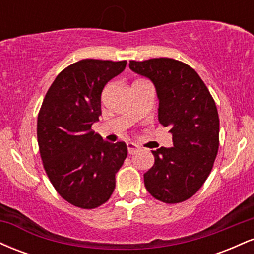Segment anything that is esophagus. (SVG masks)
I'll list each match as a JSON object with an SVG mask.
<instances>
[{
  "label": "esophagus",
  "mask_w": 254,
  "mask_h": 254,
  "mask_svg": "<svg viewBox=\"0 0 254 254\" xmlns=\"http://www.w3.org/2000/svg\"><path fill=\"white\" fill-rule=\"evenodd\" d=\"M127 151H129V154H135L136 151L139 150L138 145L132 143V142H129V143H127Z\"/></svg>",
  "instance_id": "esophagus-1"
}]
</instances>
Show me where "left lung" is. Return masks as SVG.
I'll return each mask as SVG.
<instances>
[{
    "label": "left lung",
    "instance_id": "8db88e82",
    "mask_svg": "<svg viewBox=\"0 0 254 254\" xmlns=\"http://www.w3.org/2000/svg\"><path fill=\"white\" fill-rule=\"evenodd\" d=\"M130 69L155 87L157 117L172 133L173 147L151 150L155 162L144 186L156 199L174 204L202 188L217 155L220 119L214 99L191 66L172 58L130 61Z\"/></svg>",
    "mask_w": 254,
    "mask_h": 254
}]
</instances>
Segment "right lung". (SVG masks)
Returning <instances> with one entry per match:
<instances>
[{"label":"right lung","mask_w":254,"mask_h":254,"mask_svg":"<svg viewBox=\"0 0 254 254\" xmlns=\"http://www.w3.org/2000/svg\"><path fill=\"white\" fill-rule=\"evenodd\" d=\"M127 61L82 60L57 75L38 115L37 136L44 168L68 203L94 209L109 200L116 173L127 159L124 142L110 143L92 131L101 115L105 84Z\"/></svg>","instance_id":"obj_1"}]
</instances>
